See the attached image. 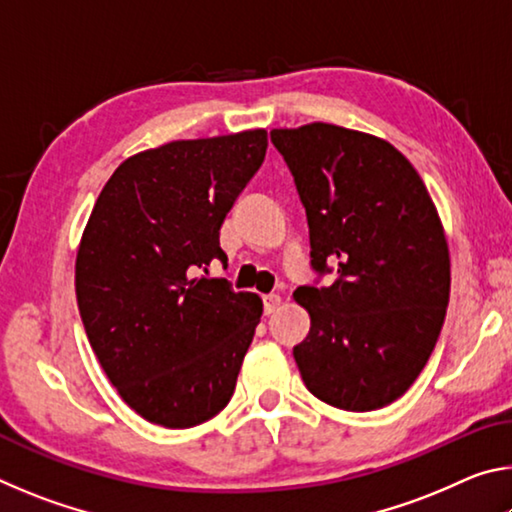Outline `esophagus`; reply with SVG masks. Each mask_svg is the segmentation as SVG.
Wrapping results in <instances>:
<instances>
[{
    "label": "esophagus",
    "mask_w": 512,
    "mask_h": 512,
    "mask_svg": "<svg viewBox=\"0 0 512 512\" xmlns=\"http://www.w3.org/2000/svg\"><path fill=\"white\" fill-rule=\"evenodd\" d=\"M280 305H282V298H280V296H266V298H264V314H266V316L275 314V311L280 309Z\"/></svg>",
    "instance_id": "esophagus-1"
}]
</instances>
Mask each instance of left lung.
<instances>
[{"instance_id": "left-lung-1", "label": "left lung", "mask_w": 512, "mask_h": 512, "mask_svg": "<svg viewBox=\"0 0 512 512\" xmlns=\"http://www.w3.org/2000/svg\"><path fill=\"white\" fill-rule=\"evenodd\" d=\"M305 205L311 268L329 287H298L307 339L293 348L311 395L375 411L427 366L449 302V248L418 171L375 135L323 124L275 128Z\"/></svg>"}]
</instances>
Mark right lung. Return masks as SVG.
<instances>
[{
	"instance_id": "add662e5",
	"label": "right lung",
	"mask_w": 512,
	"mask_h": 512,
	"mask_svg": "<svg viewBox=\"0 0 512 512\" xmlns=\"http://www.w3.org/2000/svg\"><path fill=\"white\" fill-rule=\"evenodd\" d=\"M264 128L176 140L119 164L76 253V300L94 354L135 413L189 429L225 409L262 300L201 275L225 214L262 167Z\"/></svg>"
}]
</instances>
